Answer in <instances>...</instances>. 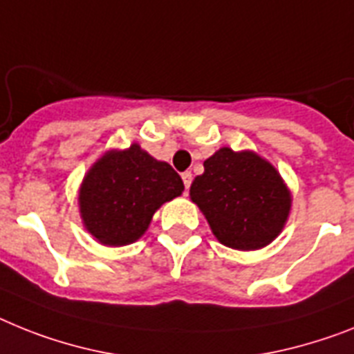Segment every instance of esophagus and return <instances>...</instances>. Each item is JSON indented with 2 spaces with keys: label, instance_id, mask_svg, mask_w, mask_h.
<instances>
[{
  "label": "esophagus",
  "instance_id": "obj_1",
  "mask_svg": "<svg viewBox=\"0 0 354 354\" xmlns=\"http://www.w3.org/2000/svg\"><path fill=\"white\" fill-rule=\"evenodd\" d=\"M182 180H183V185H185V191H189V187H191V183H192V174H191V172H189V171L183 172Z\"/></svg>",
  "mask_w": 354,
  "mask_h": 354
}]
</instances>
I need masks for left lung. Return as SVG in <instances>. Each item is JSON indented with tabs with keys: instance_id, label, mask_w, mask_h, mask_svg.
Listing matches in <instances>:
<instances>
[{
	"instance_id": "8db88e82",
	"label": "left lung",
	"mask_w": 354,
	"mask_h": 354,
	"mask_svg": "<svg viewBox=\"0 0 354 354\" xmlns=\"http://www.w3.org/2000/svg\"><path fill=\"white\" fill-rule=\"evenodd\" d=\"M191 198L214 236L236 250H257L283 230L290 212V192L272 163L252 151L223 147L203 163Z\"/></svg>"
}]
</instances>
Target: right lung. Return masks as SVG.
I'll return each mask as SVG.
<instances>
[{"mask_svg":"<svg viewBox=\"0 0 354 354\" xmlns=\"http://www.w3.org/2000/svg\"><path fill=\"white\" fill-rule=\"evenodd\" d=\"M183 192L180 174L133 144L106 153L86 174L79 207L86 228L102 245L136 241L160 205Z\"/></svg>","mask_w":354,"mask_h":354,"instance_id":"obj_1","label":"right lung"}]
</instances>
